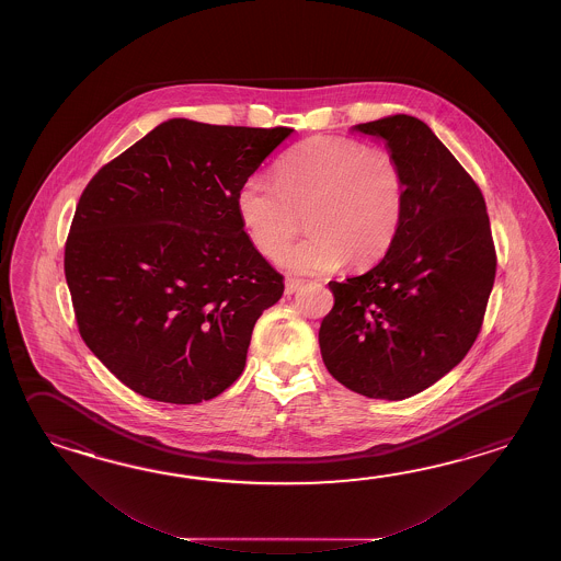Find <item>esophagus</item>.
<instances>
[{
	"instance_id": "34e87169",
	"label": "esophagus",
	"mask_w": 561,
	"mask_h": 561,
	"mask_svg": "<svg viewBox=\"0 0 561 561\" xmlns=\"http://www.w3.org/2000/svg\"><path fill=\"white\" fill-rule=\"evenodd\" d=\"M305 285V280L302 278H293V276H288L285 280V293L286 295H295L300 286Z\"/></svg>"
}]
</instances>
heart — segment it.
I'll list each match as a JSON object with an SVG mask.
<instances>
[{
	"label": "heart",
	"mask_w": 561,
	"mask_h": 561,
	"mask_svg": "<svg viewBox=\"0 0 561 561\" xmlns=\"http://www.w3.org/2000/svg\"><path fill=\"white\" fill-rule=\"evenodd\" d=\"M237 210L254 249L268 259L297 234L305 215L310 234L286 249L280 263L324 275L389 251L405 210V176L391 152L345 136H310L283 156L278 180L256 172L240 184Z\"/></svg>",
	"instance_id": "heart-1"
}]
</instances>
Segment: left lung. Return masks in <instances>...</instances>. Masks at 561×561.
I'll return each instance as SVG.
<instances>
[{
    "label": "left lung",
    "mask_w": 561,
    "mask_h": 561,
    "mask_svg": "<svg viewBox=\"0 0 561 561\" xmlns=\"http://www.w3.org/2000/svg\"><path fill=\"white\" fill-rule=\"evenodd\" d=\"M405 176L393 244L365 275L331 280L319 331L324 367L346 389L399 401L459 365L481 331L497 254L476 180L425 122L407 114L358 124Z\"/></svg>",
    "instance_id": "obj_1"
}]
</instances>
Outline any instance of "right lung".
<instances>
[{
    "instance_id": "obj_1",
    "label": "right lung",
    "mask_w": 561,
    "mask_h": 561,
    "mask_svg": "<svg viewBox=\"0 0 561 561\" xmlns=\"http://www.w3.org/2000/svg\"><path fill=\"white\" fill-rule=\"evenodd\" d=\"M290 134L168 119L88 182L64 273L85 345L131 391L196 405L244 370L285 278L247 237L237 192Z\"/></svg>"
}]
</instances>
